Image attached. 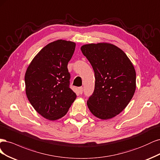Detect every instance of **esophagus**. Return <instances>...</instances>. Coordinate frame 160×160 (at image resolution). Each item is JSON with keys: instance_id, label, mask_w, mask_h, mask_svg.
Here are the masks:
<instances>
[{"instance_id": "obj_1", "label": "esophagus", "mask_w": 160, "mask_h": 160, "mask_svg": "<svg viewBox=\"0 0 160 160\" xmlns=\"http://www.w3.org/2000/svg\"><path fill=\"white\" fill-rule=\"evenodd\" d=\"M78 92H79L80 94H82V93H83V88H82V87L78 88Z\"/></svg>"}]
</instances>
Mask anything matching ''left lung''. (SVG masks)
I'll use <instances>...</instances> for the list:
<instances>
[{"label":"left lung","instance_id":"8db88e82","mask_svg":"<svg viewBox=\"0 0 160 160\" xmlns=\"http://www.w3.org/2000/svg\"><path fill=\"white\" fill-rule=\"evenodd\" d=\"M81 50L91 64L96 79L88 107L100 119H110L124 110L134 94V67L123 51L115 45L85 44Z\"/></svg>","mask_w":160,"mask_h":160}]
</instances>
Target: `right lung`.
Returning a JSON list of instances; mask_svg holds the SVG:
<instances>
[{"mask_svg": "<svg viewBox=\"0 0 160 160\" xmlns=\"http://www.w3.org/2000/svg\"><path fill=\"white\" fill-rule=\"evenodd\" d=\"M76 44L58 40L41 50L32 60L25 74L26 94L38 114L56 120L68 112L76 98L70 88L68 63Z\"/></svg>", "mask_w": 160, "mask_h": 160, "instance_id": "obj_1", "label": "right lung"}]
</instances>
